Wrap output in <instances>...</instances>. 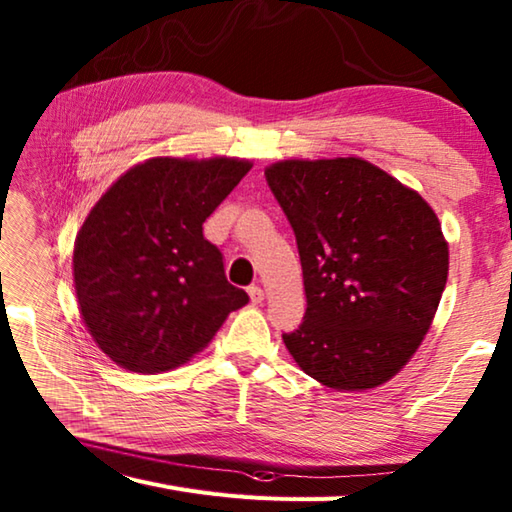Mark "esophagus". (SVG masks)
Here are the masks:
<instances>
[{
    "instance_id": "obj_1",
    "label": "esophagus",
    "mask_w": 512,
    "mask_h": 512,
    "mask_svg": "<svg viewBox=\"0 0 512 512\" xmlns=\"http://www.w3.org/2000/svg\"><path fill=\"white\" fill-rule=\"evenodd\" d=\"M248 295H250V301L253 303H262L264 301V290L259 286H248Z\"/></svg>"
}]
</instances>
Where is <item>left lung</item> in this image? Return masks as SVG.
<instances>
[{"mask_svg": "<svg viewBox=\"0 0 512 512\" xmlns=\"http://www.w3.org/2000/svg\"><path fill=\"white\" fill-rule=\"evenodd\" d=\"M266 180L295 231L308 299L288 352L325 387L383 385L418 350L447 284L436 213L361 158L284 160Z\"/></svg>", "mask_w": 512, "mask_h": 512, "instance_id": "left-lung-1", "label": "left lung"}]
</instances>
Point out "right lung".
I'll return each mask as SVG.
<instances>
[{
	"mask_svg": "<svg viewBox=\"0 0 512 512\" xmlns=\"http://www.w3.org/2000/svg\"><path fill=\"white\" fill-rule=\"evenodd\" d=\"M248 169L235 158H151L96 202L74 242V288L114 363L140 374L182 365L246 306L202 224Z\"/></svg>",
	"mask_w": 512,
	"mask_h": 512,
	"instance_id": "right-lung-1",
	"label": "right lung"
}]
</instances>
